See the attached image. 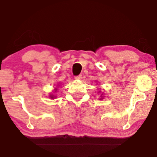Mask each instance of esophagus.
I'll return each mask as SVG.
<instances>
[{
	"label": "esophagus",
	"mask_w": 157,
	"mask_h": 157,
	"mask_svg": "<svg viewBox=\"0 0 157 157\" xmlns=\"http://www.w3.org/2000/svg\"><path fill=\"white\" fill-rule=\"evenodd\" d=\"M75 79H76V80H81V79H82V75H78V76L75 77Z\"/></svg>",
	"instance_id": "1"
}]
</instances>
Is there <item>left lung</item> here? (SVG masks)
I'll return each mask as SVG.
<instances>
[{
    "label": "left lung",
    "mask_w": 157,
    "mask_h": 157,
    "mask_svg": "<svg viewBox=\"0 0 157 157\" xmlns=\"http://www.w3.org/2000/svg\"><path fill=\"white\" fill-rule=\"evenodd\" d=\"M100 97H101V98H100V99H103V96H102V94H101V96H100Z\"/></svg>",
    "instance_id": "8db88e82"
}]
</instances>
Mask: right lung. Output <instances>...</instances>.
Segmentation results:
<instances>
[{"instance_id":"obj_1","label":"right lung","mask_w":157,"mask_h":157,"mask_svg":"<svg viewBox=\"0 0 157 157\" xmlns=\"http://www.w3.org/2000/svg\"><path fill=\"white\" fill-rule=\"evenodd\" d=\"M57 89H55V91H57ZM49 97H50V98H52V99H54V98H55V95H54V94H50L49 95Z\"/></svg>"}]
</instances>
